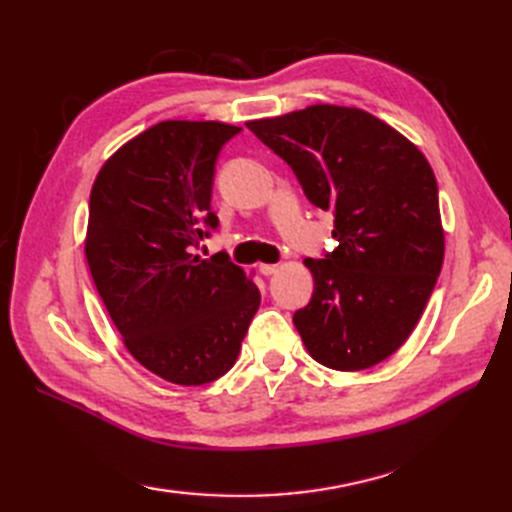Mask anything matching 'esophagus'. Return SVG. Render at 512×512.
I'll use <instances>...</instances> for the list:
<instances>
[{
	"label": "esophagus",
	"mask_w": 512,
	"mask_h": 512,
	"mask_svg": "<svg viewBox=\"0 0 512 512\" xmlns=\"http://www.w3.org/2000/svg\"><path fill=\"white\" fill-rule=\"evenodd\" d=\"M259 273H262L264 277L275 275V273H279V264H262L259 266Z\"/></svg>",
	"instance_id": "34e87169"
}]
</instances>
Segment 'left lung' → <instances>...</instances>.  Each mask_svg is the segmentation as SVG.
Masks as SVG:
<instances>
[{
	"instance_id": "left-lung-1",
	"label": "left lung",
	"mask_w": 512,
	"mask_h": 512,
	"mask_svg": "<svg viewBox=\"0 0 512 512\" xmlns=\"http://www.w3.org/2000/svg\"><path fill=\"white\" fill-rule=\"evenodd\" d=\"M246 127L334 215L336 248L306 259L314 292L295 328L314 361L358 372L409 339L444 259L438 182L422 151L356 107L310 105Z\"/></svg>"
}]
</instances>
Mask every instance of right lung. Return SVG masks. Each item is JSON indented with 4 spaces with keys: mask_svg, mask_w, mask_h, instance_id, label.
Instances as JSON below:
<instances>
[{
    "mask_svg": "<svg viewBox=\"0 0 512 512\" xmlns=\"http://www.w3.org/2000/svg\"><path fill=\"white\" fill-rule=\"evenodd\" d=\"M239 132L217 121L158 123L105 162L90 193L94 286L129 354L184 387L235 365L262 301L226 255H193L220 224L211 211L215 162Z\"/></svg>",
    "mask_w": 512,
    "mask_h": 512,
    "instance_id": "obj_1",
    "label": "right lung"
}]
</instances>
